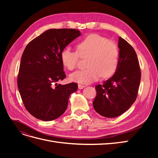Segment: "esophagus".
I'll list each match as a JSON object with an SVG mask.
<instances>
[{
  "mask_svg": "<svg viewBox=\"0 0 158 158\" xmlns=\"http://www.w3.org/2000/svg\"><path fill=\"white\" fill-rule=\"evenodd\" d=\"M78 89H83L84 88H85V85H82V84H78Z\"/></svg>",
  "mask_w": 158,
  "mask_h": 158,
  "instance_id": "1",
  "label": "esophagus"
}]
</instances>
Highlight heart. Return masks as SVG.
<instances>
[{"mask_svg":"<svg viewBox=\"0 0 158 158\" xmlns=\"http://www.w3.org/2000/svg\"><path fill=\"white\" fill-rule=\"evenodd\" d=\"M77 51L66 47L60 52L61 63L66 69L74 70L80 57L87 58L88 69L78 70L69 76L72 82L90 84L102 76L107 78L114 74L119 63V50L114 42L96 33L89 34L76 44Z\"/></svg>","mask_w":158,"mask_h":158,"instance_id":"b5f03b06","label":"heart"}]
</instances>
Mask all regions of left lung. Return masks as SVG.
I'll list each match as a JSON object with an SVG mask.
<instances>
[{
	"label": "left lung",
	"mask_w": 158,
	"mask_h": 158,
	"mask_svg": "<svg viewBox=\"0 0 158 158\" xmlns=\"http://www.w3.org/2000/svg\"><path fill=\"white\" fill-rule=\"evenodd\" d=\"M119 63L116 73L103 85L95 86L93 106L102 116L117 117L127 111L135 102L141 79L137 55L133 47L118 38Z\"/></svg>",
	"instance_id": "obj_1"
}]
</instances>
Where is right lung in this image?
<instances>
[{"label": "right lung", "instance_id": "obj_1", "mask_svg": "<svg viewBox=\"0 0 158 158\" xmlns=\"http://www.w3.org/2000/svg\"><path fill=\"white\" fill-rule=\"evenodd\" d=\"M81 35L76 29H50L27 44L18 76V88L23 105L31 115L44 121L56 119L68 106L78 84H58L66 78L60 52Z\"/></svg>", "mask_w": 158, "mask_h": 158}]
</instances>
